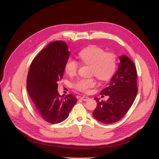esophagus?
Instances as JSON below:
<instances>
[{
    "label": "esophagus",
    "instance_id": "esophagus-1",
    "mask_svg": "<svg viewBox=\"0 0 159 159\" xmlns=\"http://www.w3.org/2000/svg\"><path fill=\"white\" fill-rule=\"evenodd\" d=\"M80 98L82 100V101H88V100H89V97H86V96H83Z\"/></svg>",
    "mask_w": 159,
    "mask_h": 159
}]
</instances>
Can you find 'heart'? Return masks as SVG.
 Masks as SVG:
<instances>
[{"label":"heart","mask_w":159,"mask_h":159,"mask_svg":"<svg viewBox=\"0 0 159 159\" xmlns=\"http://www.w3.org/2000/svg\"><path fill=\"white\" fill-rule=\"evenodd\" d=\"M79 57L83 63L93 66L91 75L96 76L99 80L110 79L116 70V56L111 53H106L103 49L96 46L83 49L79 52ZM78 69V63L71 58H68L64 66L65 72L70 76H73L77 73ZM96 84L93 79H80L75 81L73 86L77 91L87 93Z\"/></svg>","instance_id":"1"}]
</instances>
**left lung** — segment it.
Returning a JSON list of instances; mask_svg holds the SVG:
<instances>
[{"mask_svg":"<svg viewBox=\"0 0 159 159\" xmlns=\"http://www.w3.org/2000/svg\"><path fill=\"white\" fill-rule=\"evenodd\" d=\"M117 71L111 78L109 86L102 90L101 95L110 97L104 102L95 98L97 107L94 117L104 124H112L123 118L130 109L137 94V69L133 61L126 55L119 57Z\"/></svg>","mask_w":159,"mask_h":159,"instance_id":"left-lung-1","label":"left lung"}]
</instances>
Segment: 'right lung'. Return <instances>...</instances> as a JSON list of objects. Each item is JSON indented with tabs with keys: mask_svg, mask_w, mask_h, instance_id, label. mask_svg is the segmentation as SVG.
Instances as JSON below:
<instances>
[{
	"mask_svg": "<svg viewBox=\"0 0 159 159\" xmlns=\"http://www.w3.org/2000/svg\"><path fill=\"white\" fill-rule=\"evenodd\" d=\"M69 56L64 42L49 43L33 60L28 74L27 90L36 110L45 121L53 124L68 118L77 101L73 95L61 96L57 91Z\"/></svg>",
	"mask_w": 159,
	"mask_h": 159,
	"instance_id": "right-lung-1",
	"label": "right lung"
}]
</instances>
